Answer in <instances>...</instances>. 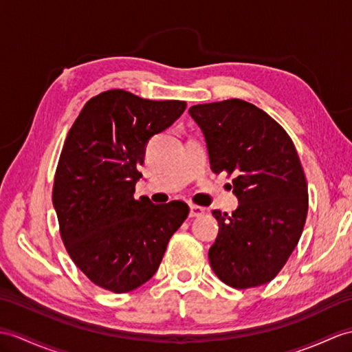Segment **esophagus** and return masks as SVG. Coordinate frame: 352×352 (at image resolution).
<instances>
[{
	"instance_id": "1",
	"label": "esophagus",
	"mask_w": 352,
	"mask_h": 352,
	"mask_svg": "<svg viewBox=\"0 0 352 352\" xmlns=\"http://www.w3.org/2000/svg\"><path fill=\"white\" fill-rule=\"evenodd\" d=\"M206 213V208H202L199 206H190V217H201Z\"/></svg>"
}]
</instances>
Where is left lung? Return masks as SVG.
Listing matches in <instances>:
<instances>
[{
    "mask_svg": "<svg viewBox=\"0 0 352 352\" xmlns=\"http://www.w3.org/2000/svg\"><path fill=\"white\" fill-rule=\"evenodd\" d=\"M189 113L206 136L211 169L232 177L240 202L231 216L213 211L219 234L210 265L235 289L272 282L296 249L309 208L296 145L267 112L240 99L195 104Z\"/></svg>",
    "mask_w": 352,
    "mask_h": 352,
    "instance_id": "left-lung-1",
    "label": "left lung"
}]
</instances>
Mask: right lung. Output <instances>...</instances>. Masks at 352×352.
<instances>
[{
  "label": "right lung",
  "instance_id": "obj_1",
  "mask_svg": "<svg viewBox=\"0 0 352 352\" xmlns=\"http://www.w3.org/2000/svg\"><path fill=\"white\" fill-rule=\"evenodd\" d=\"M186 109L124 89L91 97L70 127L56 165L52 202L73 263L97 287L122 294L150 280L189 206L135 199L148 139Z\"/></svg>",
  "mask_w": 352,
  "mask_h": 352
}]
</instances>
